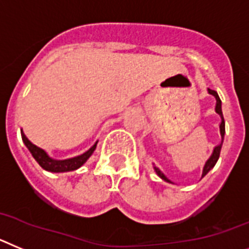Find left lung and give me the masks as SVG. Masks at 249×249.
Listing matches in <instances>:
<instances>
[{
  "mask_svg": "<svg viewBox=\"0 0 249 249\" xmlns=\"http://www.w3.org/2000/svg\"><path fill=\"white\" fill-rule=\"evenodd\" d=\"M208 92L211 95H213L215 98V112H217L218 115L220 116V119H222V122H220L219 124V131H220V138H222V142H220V144H218L217 146H215L214 149H213V153H212V155L209 157V159L207 161H205L204 164V168H203V173H202V178L204 176H207V173L209 172L211 169H213V166L215 165V163L218 161V158H219V154H220V149H222V144H223V139H224V134H226V124H224V118H223V112H222V101H220L219 96H218L217 91H214V90H211V89H208ZM154 170L155 173H157L158 176L160 177L163 180L168 181V183H172V181L169 180V179L166 178L165 176H164L163 173H161V170L159 169V168H157V166L154 165Z\"/></svg>",
  "mask_w": 249,
  "mask_h": 249,
  "instance_id": "obj_1",
  "label": "left lung"
}]
</instances>
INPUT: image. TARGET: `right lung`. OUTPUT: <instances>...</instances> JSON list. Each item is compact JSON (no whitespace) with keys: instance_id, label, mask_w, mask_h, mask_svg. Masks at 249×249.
<instances>
[{"instance_id":"1","label":"right lung","mask_w":249,"mask_h":249,"mask_svg":"<svg viewBox=\"0 0 249 249\" xmlns=\"http://www.w3.org/2000/svg\"><path fill=\"white\" fill-rule=\"evenodd\" d=\"M21 137H22V142H25L26 148L29 149L35 160L38 163V165H40L42 169L51 173H65L79 169L80 166L84 165L89 158L91 157V154L94 153L95 149H96V145H98V142H96L94 145L89 149L88 151H85L84 154L70 158V159H65V160H56V159L50 158L44 149L38 148V146H36L35 144H32V142L26 138V135L23 134L22 130H21Z\"/></svg>"}]
</instances>
